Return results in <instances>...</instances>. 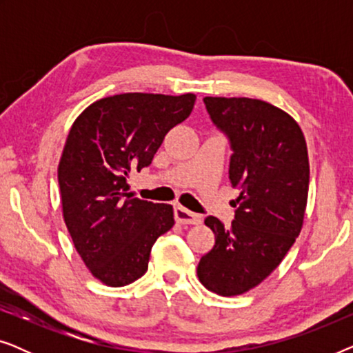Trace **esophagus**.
<instances>
[{"label":"esophagus","mask_w":353,"mask_h":353,"mask_svg":"<svg viewBox=\"0 0 353 353\" xmlns=\"http://www.w3.org/2000/svg\"><path fill=\"white\" fill-rule=\"evenodd\" d=\"M175 220L180 225H197L201 223V215L194 214V212L185 209V207L178 205L175 207Z\"/></svg>","instance_id":"1"}]
</instances>
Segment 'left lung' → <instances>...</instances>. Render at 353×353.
Here are the masks:
<instances>
[{"instance_id":"obj_1","label":"left lung","mask_w":353,"mask_h":353,"mask_svg":"<svg viewBox=\"0 0 353 353\" xmlns=\"http://www.w3.org/2000/svg\"><path fill=\"white\" fill-rule=\"evenodd\" d=\"M212 122L230 138V180L239 188L230 228L204 223L215 245L197 265L199 281L219 296L259 286L296 243L305 215L310 165L299 123L276 105L250 98H204Z\"/></svg>"}]
</instances>
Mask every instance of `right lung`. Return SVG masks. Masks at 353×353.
<instances>
[{
    "label": "right lung",
    "instance_id": "add662e5",
    "mask_svg": "<svg viewBox=\"0 0 353 353\" xmlns=\"http://www.w3.org/2000/svg\"><path fill=\"white\" fill-rule=\"evenodd\" d=\"M194 101L192 93L114 94L72 125L57 167L62 215L77 252L105 286L141 278L156 239L175 225L172 205L134 197L127 178L152 162Z\"/></svg>",
    "mask_w": 353,
    "mask_h": 353
}]
</instances>
